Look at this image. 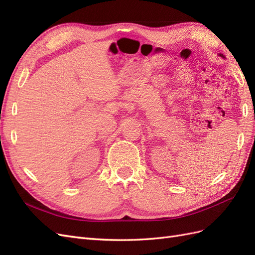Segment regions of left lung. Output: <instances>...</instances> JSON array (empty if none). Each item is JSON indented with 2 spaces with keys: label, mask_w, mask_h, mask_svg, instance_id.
Returning <instances> with one entry per match:
<instances>
[{
  "label": "left lung",
  "mask_w": 255,
  "mask_h": 255,
  "mask_svg": "<svg viewBox=\"0 0 255 255\" xmlns=\"http://www.w3.org/2000/svg\"><path fill=\"white\" fill-rule=\"evenodd\" d=\"M219 55H220L221 57H225V56H223V55H222V54H219Z\"/></svg>",
  "instance_id": "obj_1"
}]
</instances>
